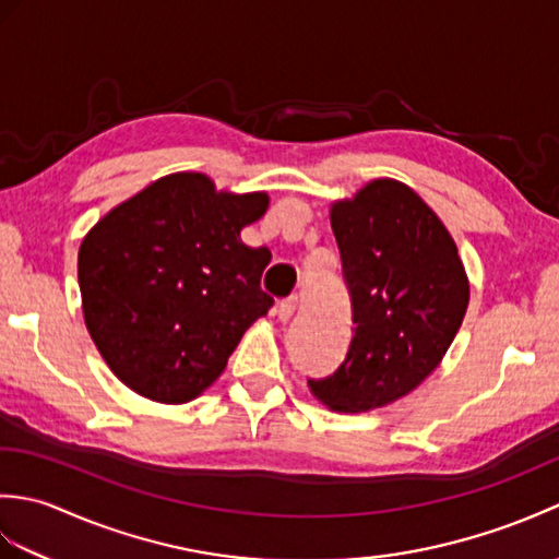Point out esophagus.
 I'll return each instance as SVG.
<instances>
[{
	"label": "esophagus",
	"instance_id": "34e87169",
	"mask_svg": "<svg viewBox=\"0 0 559 559\" xmlns=\"http://www.w3.org/2000/svg\"><path fill=\"white\" fill-rule=\"evenodd\" d=\"M295 310H298V295H290V298L281 300L276 305V314H278L281 322H288V319L295 314Z\"/></svg>",
	"mask_w": 559,
	"mask_h": 559
}]
</instances>
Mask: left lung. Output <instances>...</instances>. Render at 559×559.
<instances>
[{
  "instance_id": "left-lung-1",
  "label": "left lung",
  "mask_w": 559,
  "mask_h": 559,
  "mask_svg": "<svg viewBox=\"0 0 559 559\" xmlns=\"http://www.w3.org/2000/svg\"><path fill=\"white\" fill-rule=\"evenodd\" d=\"M353 336L334 372L307 379L334 411L406 396L442 360L468 307V278L435 211L396 180H374L331 209Z\"/></svg>"
}]
</instances>
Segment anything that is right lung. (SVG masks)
<instances>
[{
    "label": "right lung",
    "mask_w": 559,
    "mask_h": 559,
    "mask_svg": "<svg viewBox=\"0 0 559 559\" xmlns=\"http://www.w3.org/2000/svg\"><path fill=\"white\" fill-rule=\"evenodd\" d=\"M266 194H225L177 173L112 209L79 249L91 338L136 394L187 403L216 382L273 298L261 290L269 247H247Z\"/></svg>",
    "instance_id": "add662e5"
}]
</instances>
